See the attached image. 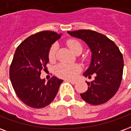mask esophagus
<instances>
[{"instance_id": "esophagus-1", "label": "esophagus", "mask_w": 131, "mask_h": 131, "mask_svg": "<svg viewBox=\"0 0 131 131\" xmlns=\"http://www.w3.org/2000/svg\"><path fill=\"white\" fill-rule=\"evenodd\" d=\"M65 81L71 83V84H75L76 82H77V81H76V80H71V79H65Z\"/></svg>"}]
</instances>
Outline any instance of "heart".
Segmentation results:
<instances>
[{
    "label": "heart",
    "instance_id": "obj_1",
    "mask_svg": "<svg viewBox=\"0 0 131 131\" xmlns=\"http://www.w3.org/2000/svg\"><path fill=\"white\" fill-rule=\"evenodd\" d=\"M67 46L71 50L72 52L75 53L77 50H81L82 51V45L81 44L79 41L77 40H68ZM57 45L54 44L52 46L51 48L49 51V58L50 60H54L57 51ZM81 70V67L79 65L77 64H64L62 63L60 64L55 67L54 71L57 76L61 78L64 79H72L77 75Z\"/></svg>",
    "mask_w": 131,
    "mask_h": 131
}]
</instances>
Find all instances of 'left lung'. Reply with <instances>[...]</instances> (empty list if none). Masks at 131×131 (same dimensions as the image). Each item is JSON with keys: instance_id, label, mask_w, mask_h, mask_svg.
Listing matches in <instances>:
<instances>
[{"instance_id": "obj_1", "label": "left lung", "mask_w": 131, "mask_h": 131, "mask_svg": "<svg viewBox=\"0 0 131 131\" xmlns=\"http://www.w3.org/2000/svg\"><path fill=\"white\" fill-rule=\"evenodd\" d=\"M71 36L83 40L91 52V63L83 73V76L91 79L85 81L88 90L81 94L82 99L93 105L103 104L112 98L121 84L124 60L119 49L112 40L104 36L91 30L67 31Z\"/></svg>"}]
</instances>
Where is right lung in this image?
Listing matches in <instances>:
<instances>
[{
	"instance_id": "1",
	"label": "right lung",
	"mask_w": 131,
	"mask_h": 131,
	"mask_svg": "<svg viewBox=\"0 0 131 131\" xmlns=\"http://www.w3.org/2000/svg\"><path fill=\"white\" fill-rule=\"evenodd\" d=\"M62 34L43 31L26 38L17 47L10 68V78L17 95L32 108H43L53 101L63 80L52 77L40 79L46 69L52 45Z\"/></svg>"
}]
</instances>
